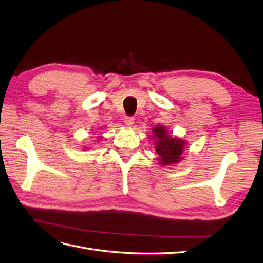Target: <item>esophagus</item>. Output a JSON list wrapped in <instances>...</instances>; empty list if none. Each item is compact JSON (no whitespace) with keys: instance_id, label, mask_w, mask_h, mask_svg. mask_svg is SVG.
I'll return each mask as SVG.
<instances>
[{"instance_id":"obj_1","label":"esophagus","mask_w":263,"mask_h":263,"mask_svg":"<svg viewBox=\"0 0 263 263\" xmlns=\"http://www.w3.org/2000/svg\"><path fill=\"white\" fill-rule=\"evenodd\" d=\"M134 117H132V116H125L124 117V119H123V122L125 123V125H127V126H132L133 124H134Z\"/></svg>"}]
</instances>
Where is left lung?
<instances>
[{"mask_svg": "<svg viewBox=\"0 0 263 263\" xmlns=\"http://www.w3.org/2000/svg\"><path fill=\"white\" fill-rule=\"evenodd\" d=\"M155 136L157 138L156 151L161 157L162 164H171L181 160V155L184 149L185 142L180 139L172 138L166 134L162 126H157L155 128Z\"/></svg>", "mask_w": 263, "mask_h": 263, "instance_id": "obj_1", "label": "left lung"}]
</instances>
